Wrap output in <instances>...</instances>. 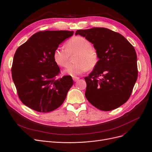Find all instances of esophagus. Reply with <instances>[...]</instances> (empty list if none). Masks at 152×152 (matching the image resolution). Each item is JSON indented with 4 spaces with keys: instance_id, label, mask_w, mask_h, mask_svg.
<instances>
[{
    "instance_id": "34e87169",
    "label": "esophagus",
    "mask_w": 152,
    "mask_h": 152,
    "mask_svg": "<svg viewBox=\"0 0 152 152\" xmlns=\"http://www.w3.org/2000/svg\"><path fill=\"white\" fill-rule=\"evenodd\" d=\"M73 81H74L75 82H76V81H77V80H79V77H73Z\"/></svg>"
}]
</instances>
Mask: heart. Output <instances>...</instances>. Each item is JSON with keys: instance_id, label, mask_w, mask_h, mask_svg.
<instances>
[{"instance_id": "heart-1", "label": "heart", "mask_w": 152, "mask_h": 152, "mask_svg": "<svg viewBox=\"0 0 152 152\" xmlns=\"http://www.w3.org/2000/svg\"><path fill=\"white\" fill-rule=\"evenodd\" d=\"M74 55L75 63L65 70V73L70 76L75 77L81 75L97 64L99 58L96 49L92 46L90 41L80 36L68 40L65 44V49L56 48L53 53V58L58 66L66 68L69 63L70 57Z\"/></svg>"}]
</instances>
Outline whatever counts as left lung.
Instances as JSON below:
<instances>
[{
  "instance_id": "1",
  "label": "left lung",
  "mask_w": 152,
  "mask_h": 152,
  "mask_svg": "<svg viewBox=\"0 0 152 152\" xmlns=\"http://www.w3.org/2000/svg\"><path fill=\"white\" fill-rule=\"evenodd\" d=\"M75 34L93 44L99 58L92 73L84 77L86 99L102 111L121 106L129 99L137 79L134 47L121 34L105 28L77 30Z\"/></svg>"
}]
</instances>
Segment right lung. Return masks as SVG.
Returning a JSON list of instances; mask_svg holds the SVG:
<instances>
[{"instance_id":"right-lung-1","label":"right lung","mask_w":152,"mask_h":152,"mask_svg":"<svg viewBox=\"0 0 152 152\" xmlns=\"http://www.w3.org/2000/svg\"><path fill=\"white\" fill-rule=\"evenodd\" d=\"M73 31H39L20 45L14 55L12 79L24 105L38 112L47 113L60 107L73 84L71 76L58 77V66L54 50Z\"/></svg>"}]
</instances>
